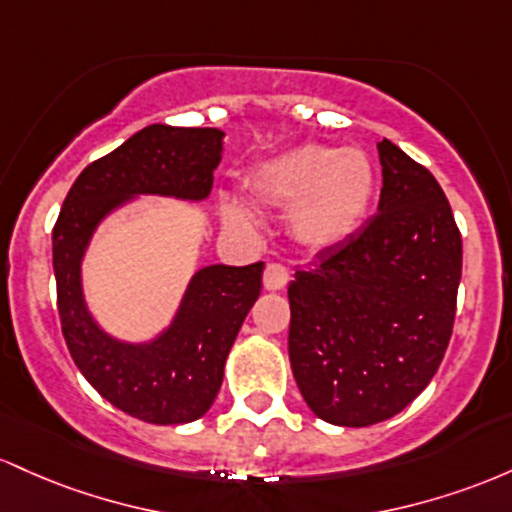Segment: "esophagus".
I'll return each instance as SVG.
<instances>
[{
	"mask_svg": "<svg viewBox=\"0 0 512 512\" xmlns=\"http://www.w3.org/2000/svg\"><path fill=\"white\" fill-rule=\"evenodd\" d=\"M287 280H290V273L280 263H268L266 271H263V287L266 290H283Z\"/></svg>",
	"mask_w": 512,
	"mask_h": 512,
	"instance_id": "34e87169",
	"label": "esophagus"
}]
</instances>
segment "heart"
I'll use <instances>...</instances> for the list:
<instances>
[{"label":"heart","mask_w":512,"mask_h":512,"mask_svg":"<svg viewBox=\"0 0 512 512\" xmlns=\"http://www.w3.org/2000/svg\"><path fill=\"white\" fill-rule=\"evenodd\" d=\"M246 186L261 203L287 210L290 237L304 251H331L360 232L375 198L377 174L363 149L307 142L256 164ZM225 217L256 227L258 217L244 203L225 205Z\"/></svg>","instance_id":"1"}]
</instances>
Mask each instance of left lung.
Here are the masks:
<instances>
[{
  "mask_svg": "<svg viewBox=\"0 0 512 512\" xmlns=\"http://www.w3.org/2000/svg\"><path fill=\"white\" fill-rule=\"evenodd\" d=\"M377 149V215L287 287L297 387L321 421L348 428L387 421L428 387L462 278V237L440 183L394 142Z\"/></svg>",
  "mask_w": 512,
  "mask_h": 512,
  "instance_id": "1",
  "label": "left lung"
}]
</instances>
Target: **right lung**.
<instances>
[{"instance_id":"right-lung-1","label":"right lung","mask_w":512,"mask_h":512,"mask_svg":"<svg viewBox=\"0 0 512 512\" xmlns=\"http://www.w3.org/2000/svg\"><path fill=\"white\" fill-rule=\"evenodd\" d=\"M222 137L217 128L147 125L86 166L53 229L57 312L72 360L103 399L157 426L208 413L234 338L261 295L263 261L200 268L171 324L145 343L120 341L96 324L84 300L82 261L96 227L137 195L208 198L225 149Z\"/></svg>"}]
</instances>
